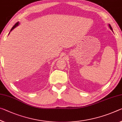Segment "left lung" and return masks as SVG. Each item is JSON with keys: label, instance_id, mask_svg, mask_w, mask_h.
<instances>
[{"label": "left lung", "instance_id": "1", "mask_svg": "<svg viewBox=\"0 0 122 122\" xmlns=\"http://www.w3.org/2000/svg\"><path fill=\"white\" fill-rule=\"evenodd\" d=\"M109 28H110V29H111L112 31H113V30H112V27H111V25H110V24H109Z\"/></svg>", "mask_w": 122, "mask_h": 122}]
</instances>
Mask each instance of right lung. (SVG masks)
Here are the masks:
<instances>
[{"label":"right lung","mask_w":122,"mask_h":122,"mask_svg":"<svg viewBox=\"0 0 122 122\" xmlns=\"http://www.w3.org/2000/svg\"><path fill=\"white\" fill-rule=\"evenodd\" d=\"M19 23L18 22H17V23H16V24H15V25L14 26H13V27H12V29H11V30H10V32L11 31H12V30H13V29H14L15 28H16V27L17 26H18L19 25ZM10 32H9V35L10 34Z\"/></svg>","instance_id":"add662e5"}]
</instances>
